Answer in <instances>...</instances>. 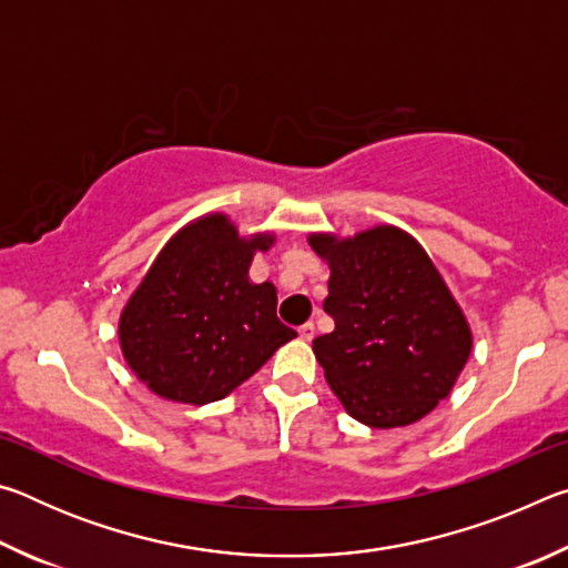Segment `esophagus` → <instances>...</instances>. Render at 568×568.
<instances>
[{
  "label": "esophagus",
  "mask_w": 568,
  "mask_h": 568,
  "mask_svg": "<svg viewBox=\"0 0 568 568\" xmlns=\"http://www.w3.org/2000/svg\"><path fill=\"white\" fill-rule=\"evenodd\" d=\"M297 335H301V341H305V343H311L313 341V335H315V325L307 321V323H303L301 328H297Z\"/></svg>",
  "instance_id": "1"
}]
</instances>
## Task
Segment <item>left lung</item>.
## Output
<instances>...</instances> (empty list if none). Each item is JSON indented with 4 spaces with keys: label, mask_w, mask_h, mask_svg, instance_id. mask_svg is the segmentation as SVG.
Masks as SVG:
<instances>
[{
    "label": "left lung",
    "mask_w": 568,
    "mask_h": 568,
    "mask_svg": "<svg viewBox=\"0 0 568 568\" xmlns=\"http://www.w3.org/2000/svg\"><path fill=\"white\" fill-rule=\"evenodd\" d=\"M331 267L315 361L348 416L388 430L410 426L454 390L474 348L464 307L416 237L396 225L355 235L311 233Z\"/></svg>",
    "instance_id": "1"
}]
</instances>
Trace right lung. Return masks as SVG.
I'll list each match as a JSON object with an SVG mask.
<instances>
[{
	"label": "right lung",
	"mask_w": 568,
	"mask_h": 568,
	"mask_svg": "<svg viewBox=\"0 0 568 568\" xmlns=\"http://www.w3.org/2000/svg\"><path fill=\"white\" fill-rule=\"evenodd\" d=\"M275 240L205 213L162 245L118 321L122 358L155 396L187 406L225 398L295 338L277 321L275 285L250 281L253 257Z\"/></svg>",
	"instance_id": "add662e5"
}]
</instances>
